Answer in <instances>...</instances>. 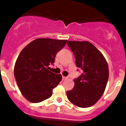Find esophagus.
<instances>
[{"label": "esophagus", "instance_id": "obj_1", "mask_svg": "<svg viewBox=\"0 0 126 126\" xmlns=\"http://www.w3.org/2000/svg\"><path fill=\"white\" fill-rule=\"evenodd\" d=\"M67 77H65V76L62 77V79H63V80H65V79H67Z\"/></svg>", "mask_w": 126, "mask_h": 126}]
</instances>
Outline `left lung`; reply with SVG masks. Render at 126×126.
Wrapping results in <instances>:
<instances>
[{"label":"left lung","mask_w":126,"mask_h":126,"mask_svg":"<svg viewBox=\"0 0 126 126\" xmlns=\"http://www.w3.org/2000/svg\"><path fill=\"white\" fill-rule=\"evenodd\" d=\"M76 58L77 67L82 73L74 79V88L67 91L69 100L82 108L93 105L105 90L109 79V67L102 53L87 41H67Z\"/></svg>","instance_id":"1"}]
</instances>
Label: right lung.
<instances>
[{
	"label": "right lung",
	"instance_id": "1",
	"mask_svg": "<svg viewBox=\"0 0 126 126\" xmlns=\"http://www.w3.org/2000/svg\"><path fill=\"white\" fill-rule=\"evenodd\" d=\"M66 40L38 38L23 48L16 61L15 79L21 93L32 103H40L50 98L53 88L62 79L61 74L50 71L59 50L65 46Z\"/></svg>",
	"mask_w": 126,
	"mask_h": 126
}]
</instances>
